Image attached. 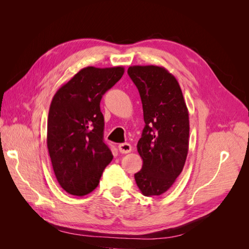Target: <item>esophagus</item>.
I'll return each instance as SVG.
<instances>
[{
	"label": "esophagus",
	"mask_w": 249,
	"mask_h": 249,
	"mask_svg": "<svg viewBox=\"0 0 249 249\" xmlns=\"http://www.w3.org/2000/svg\"><path fill=\"white\" fill-rule=\"evenodd\" d=\"M118 149L122 154H127L132 150V146L129 143H122V144L118 145Z\"/></svg>",
	"instance_id": "1"
}]
</instances>
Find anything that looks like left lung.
<instances>
[{
	"label": "left lung",
	"instance_id": "1",
	"mask_svg": "<svg viewBox=\"0 0 249 249\" xmlns=\"http://www.w3.org/2000/svg\"><path fill=\"white\" fill-rule=\"evenodd\" d=\"M127 73L138 88L145 123L137 144L143 165L135 180L145 196L161 195L184 168L189 149V112L178 80L165 67L134 65Z\"/></svg>",
	"mask_w": 249,
	"mask_h": 249
}]
</instances>
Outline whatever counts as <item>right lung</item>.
Instances as JSON below:
<instances>
[{
  "mask_svg": "<svg viewBox=\"0 0 249 249\" xmlns=\"http://www.w3.org/2000/svg\"><path fill=\"white\" fill-rule=\"evenodd\" d=\"M124 72L123 66H87L53 97L47 144L56 178L67 193L84 196L92 192L113 159L104 142L105 124L100 103Z\"/></svg>",
  "mask_w": 249,
  "mask_h": 249,
  "instance_id": "1",
  "label": "right lung"
}]
</instances>
